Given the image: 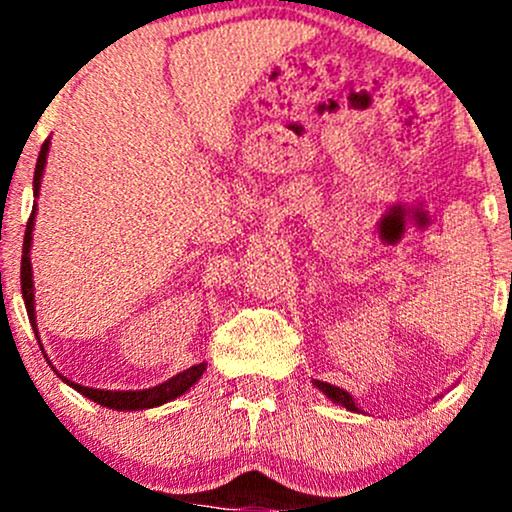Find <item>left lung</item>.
<instances>
[{"label":"left lung","instance_id":"left-lung-1","mask_svg":"<svg viewBox=\"0 0 512 512\" xmlns=\"http://www.w3.org/2000/svg\"><path fill=\"white\" fill-rule=\"evenodd\" d=\"M315 385L320 387V390L325 392L327 397L334 399V402H339V404H342V407L351 409V411H358V407H356V404H354V399H351L349 392L342 390V387H337V385H330V383H322V380H317Z\"/></svg>","mask_w":512,"mask_h":512}]
</instances>
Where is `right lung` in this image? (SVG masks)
Segmentation results:
<instances>
[{
  "label": "right lung",
  "instance_id": "add662e5",
  "mask_svg": "<svg viewBox=\"0 0 512 512\" xmlns=\"http://www.w3.org/2000/svg\"><path fill=\"white\" fill-rule=\"evenodd\" d=\"M48 149H50V139L43 144V149H40L38 154V163H35V175H33V195L38 197V190H40V178H43V168H45V158H48ZM33 219H35V209L31 211V216H28V223H26V238H23V255H21V293H23V303H26V310H28V317H31L33 322V330H35V310H33V276H31V257H28V252H31V240H33ZM207 370L204 363H199V366H192L187 370H182V373L175 375V378L166 380L163 385L158 387H149V390H137V392H110V390H93V387H84V385H76V383H67L74 387L76 392H81V395L93 399V402H98L101 407H108V409H117V411H134V409H151V407H158V404H166L170 399L180 397L182 392L190 390L192 385L197 383L199 378H202V373Z\"/></svg>",
  "mask_w": 512,
  "mask_h": 512
}]
</instances>
